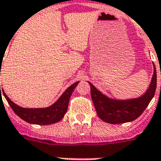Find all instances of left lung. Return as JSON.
Wrapping results in <instances>:
<instances>
[{
    "label": "left lung",
    "mask_w": 161,
    "mask_h": 161,
    "mask_svg": "<svg viewBox=\"0 0 161 161\" xmlns=\"http://www.w3.org/2000/svg\"><path fill=\"white\" fill-rule=\"evenodd\" d=\"M156 69L154 65V74L149 88L142 96L127 100H119L108 98L88 82L91 88V97L97 114L101 119L108 124H123L136 119L155 95L156 89Z\"/></svg>",
    "instance_id": "1"
}]
</instances>
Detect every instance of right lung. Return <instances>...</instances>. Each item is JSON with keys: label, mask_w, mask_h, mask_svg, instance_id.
I'll return each instance as SVG.
<instances>
[{"label": "right lung", "mask_w": 161, "mask_h": 161, "mask_svg": "<svg viewBox=\"0 0 161 161\" xmlns=\"http://www.w3.org/2000/svg\"><path fill=\"white\" fill-rule=\"evenodd\" d=\"M78 83L79 82H76L70 87H68L53 105L47 108H22L18 106L6 96L3 89H1V91L8 102L9 105L11 106L15 114L21 118V119L32 125H47L55 124L60 121L64 117V114L68 110V102L71 95Z\"/></svg>", "instance_id": "right-lung-1"}]
</instances>
